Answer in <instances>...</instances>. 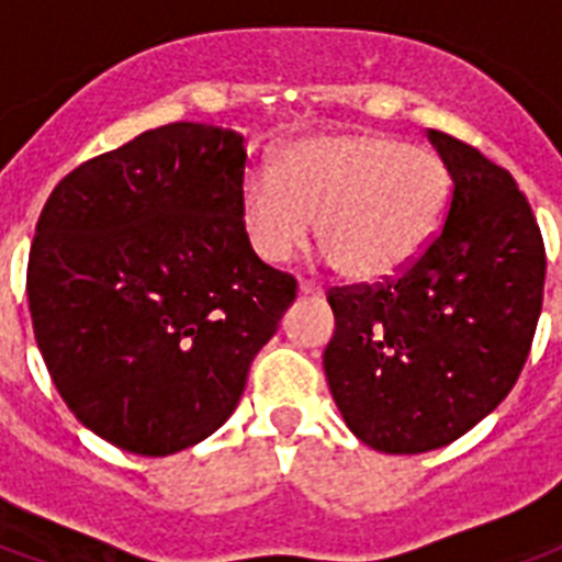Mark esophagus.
Masks as SVG:
<instances>
[{
    "instance_id": "34e87169",
    "label": "esophagus",
    "mask_w": 562,
    "mask_h": 562,
    "mask_svg": "<svg viewBox=\"0 0 562 562\" xmlns=\"http://www.w3.org/2000/svg\"><path fill=\"white\" fill-rule=\"evenodd\" d=\"M300 294H303V296H323V289H319L317 282L303 280V282H300Z\"/></svg>"
}]
</instances>
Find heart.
I'll list each match as a JSON object with an SVG mask.
<instances>
[{
	"label": "heart",
	"mask_w": 562,
	"mask_h": 562,
	"mask_svg": "<svg viewBox=\"0 0 562 562\" xmlns=\"http://www.w3.org/2000/svg\"><path fill=\"white\" fill-rule=\"evenodd\" d=\"M451 177L437 154L376 131L305 136L277 154L239 193L245 239L266 262H285L317 239L346 280H391L440 231Z\"/></svg>",
	"instance_id": "obj_1"
}]
</instances>
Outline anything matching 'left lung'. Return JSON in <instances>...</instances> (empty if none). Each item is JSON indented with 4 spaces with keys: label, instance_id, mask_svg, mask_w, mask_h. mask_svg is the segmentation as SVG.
Returning <instances> with one entry per match:
<instances>
[{
    "label": "left lung",
    "instance_id": "8db88e82",
    "mask_svg": "<svg viewBox=\"0 0 562 562\" xmlns=\"http://www.w3.org/2000/svg\"><path fill=\"white\" fill-rule=\"evenodd\" d=\"M428 139L451 173L434 243L394 280L328 291V389L346 426L385 454L442 449L492 414L543 308V237L512 173L442 131Z\"/></svg>",
    "mask_w": 562,
    "mask_h": 562
}]
</instances>
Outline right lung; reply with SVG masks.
Here are the masks:
<instances>
[{
    "instance_id": "1",
    "label": "right lung",
    "mask_w": 562,
    "mask_h": 562,
    "mask_svg": "<svg viewBox=\"0 0 562 562\" xmlns=\"http://www.w3.org/2000/svg\"><path fill=\"white\" fill-rule=\"evenodd\" d=\"M243 134L171 122L54 188L27 259L33 334L97 437L168 457L223 426L296 280L245 239Z\"/></svg>"
}]
</instances>
